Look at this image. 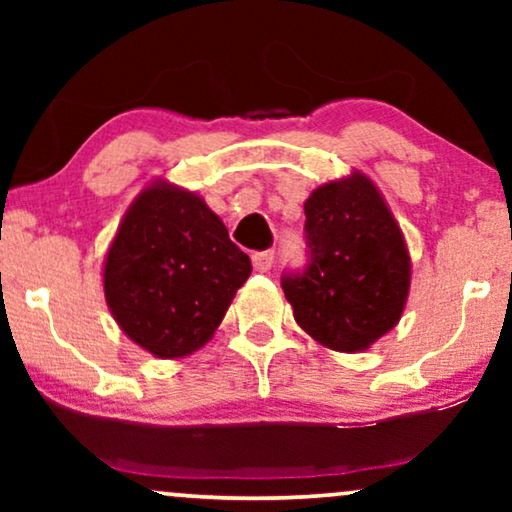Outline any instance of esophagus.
Wrapping results in <instances>:
<instances>
[{
  "label": "esophagus",
  "instance_id": "1",
  "mask_svg": "<svg viewBox=\"0 0 512 512\" xmlns=\"http://www.w3.org/2000/svg\"><path fill=\"white\" fill-rule=\"evenodd\" d=\"M272 261H275V254H272V251H256V254L251 256V263H254L256 272H268L272 268Z\"/></svg>",
  "mask_w": 512,
  "mask_h": 512
}]
</instances>
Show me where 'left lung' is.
Listing matches in <instances>:
<instances>
[{"mask_svg":"<svg viewBox=\"0 0 512 512\" xmlns=\"http://www.w3.org/2000/svg\"><path fill=\"white\" fill-rule=\"evenodd\" d=\"M305 216L310 268L282 282L293 319L321 347L366 352L408 303L412 258L403 230L361 170L314 188Z\"/></svg>","mask_w":512,"mask_h":512,"instance_id":"8db88e82","label":"left lung"}]
</instances>
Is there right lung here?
Masks as SVG:
<instances>
[{
    "mask_svg": "<svg viewBox=\"0 0 512 512\" xmlns=\"http://www.w3.org/2000/svg\"><path fill=\"white\" fill-rule=\"evenodd\" d=\"M251 261L202 195L153 179L125 209L102 265L104 300L156 359H184L214 338Z\"/></svg>",
    "mask_w": 512,
    "mask_h": 512,
    "instance_id": "obj_1",
    "label": "right lung"
}]
</instances>
